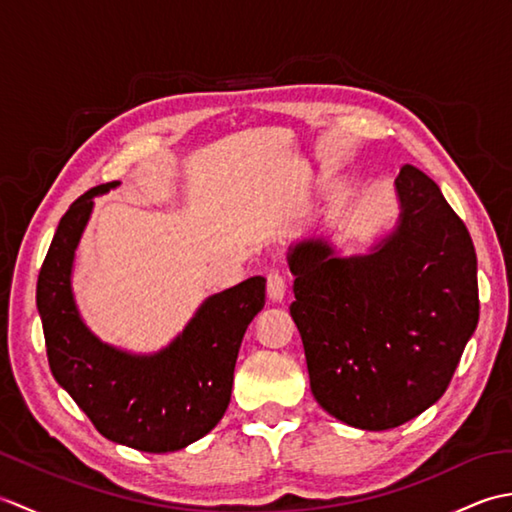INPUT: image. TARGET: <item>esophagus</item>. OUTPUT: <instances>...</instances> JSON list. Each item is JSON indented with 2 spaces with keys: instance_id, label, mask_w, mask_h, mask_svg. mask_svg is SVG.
Wrapping results in <instances>:
<instances>
[{
  "instance_id": "34e87169",
  "label": "esophagus",
  "mask_w": 512,
  "mask_h": 512,
  "mask_svg": "<svg viewBox=\"0 0 512 512\" xmlns=\"http://www.w3.org/2000/svg\"><path fill=\"white\" fill-rule=\"evenodd\" d=\"M266 290H268V297L273 301H281L286 295V279L277 270H270L268 277H266Z\"/></svg>"
}]
</instances>
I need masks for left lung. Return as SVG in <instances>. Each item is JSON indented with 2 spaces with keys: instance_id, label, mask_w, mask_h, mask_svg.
<instances>
[{
  "instance_id": "1",
  "label": "left lung",
  "mask_w": 512,
  "mask_h": 512,
  "mask_svg": "<svg viewBox=\"0 0 512 512\" xmlns=\"http://www.w3.org/2000/svg\"><path fill=\"white\" fill-rule=\"evenodd\" d=\"M396 191L398 228L374 253L336 257L308 239L288 257L312 394L365 431L400 427L438 402L480 319L464 222L416 167L400 169Z\"/></svg>"
}]
</instances>
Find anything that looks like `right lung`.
<instances>
[{
	"instance_id": "1",
	"label": "right lung",
	"mask_w": 512,
	"mask_h": 512,
	"mask_svg": "<svg viewBox=\"0 0 512 512\" xmlns=\"http://www.w3.org/2000/svg\"><path fill=\"white\" fill-rule=\"evenodd\" d=\"M116 184H99L72 202L43 259L37 308L48 363L101 436L147 453L180 451L222 420L239 345L266 303V279L250 277L206 299L178 339L154 356L101 343L76 312L70 273L92 198Z\"/></svg>"
}]
</instances>
